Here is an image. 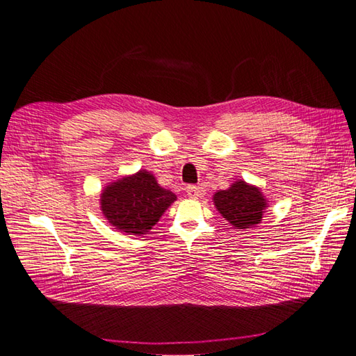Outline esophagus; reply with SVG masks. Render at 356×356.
<instances>
[{"label":"esophagus","mask_w":356,"mask_h":356,"mask_svg":"<svg viewBox=\"0 0 356 356\" xmlns=\"http://www.w3.org/2000/svg\"><path fill=\"white\" fill-rule=\"evenodd\" d=\"M186 193H188V197L189 198H198L200 197L203 193H202V189L198 188V186H194V185H189L188 188H186Z\"/></svg>","instance_id":"1"}]
</instances>
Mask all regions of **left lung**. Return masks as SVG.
Instances as JSON below:
<instances>
[{
    "mask_svg": "<svg viewBox=\"0 0 356 356\" xmlns=\"http://www.w3.org/2000/svg\"><path fill=\"white\" fill-rule=\"evenodd\" d=\"M212 202L222 218H226L234 229L256 227L268 208V200L261 188L241 179L234 181L227 189L217 191Z\"/></svg>",
    "mask_w": 356,
    "mask_h": 356,
    "instance_id": "left-lung-1",
    "label": "left lung"
}]
</instances>
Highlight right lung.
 Segmentation results:
<instances>
[{
    "label": "right lung",
    "instance_id": "1",
    "mask_svg": "<svg viewBox=\"0 0 356 356\" xmlns=\"http://www.w3.org/2000/svg\"><path fill=\"white\" fill-rule=\"evenodd\" d=\"M177 200L162 188L153 172L139 170L107 184L100 194V209L109 225L127 235H145Z\"/></svg>",
    "mask_w": 356,
    "mask_h": 356
}]
</instances>
